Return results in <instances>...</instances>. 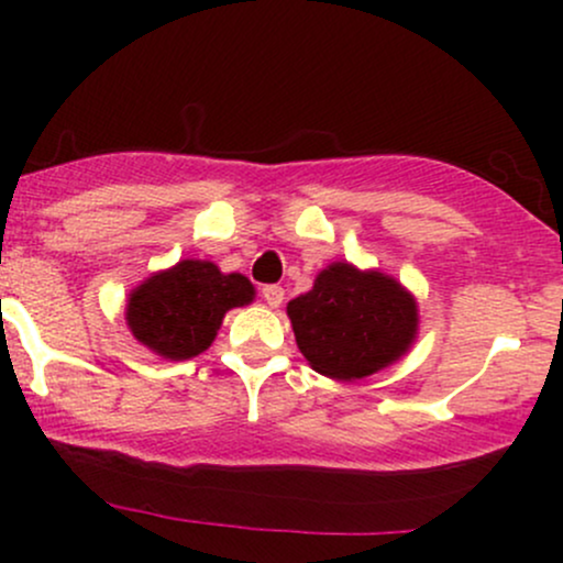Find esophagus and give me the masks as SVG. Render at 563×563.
<instances>
[{"mask_svg": "<svg viewBox=\"0 0 563 563\" xmlns=\"http://www.w3.org/2000/svg\"><path fill=\"white\" fill-rule=\"evenodd\" d=\"M283 296H286V290L280 286H262V299L267 301L269 307H280Z\"/></svg>", "mask_w": 563, "mask_h": 563, "instance_id": "1", "label": "esophagus"}]
</instances>
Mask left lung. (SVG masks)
Returning a JSON list of instances; mask_svg holds the SVG:
<instances>
[{"mask_svg":"<svg viewBox=\"0 0 563 563\" xmlns=\"http://www.w3.org/2000/svg\"><path fill=\"white\" fill-rule=\"evenodd\" d=\"M288 318L309 365L341 380L389 365L418 325L416 301L397 280L341 262L322 269L309 294L288 301Z\"/></svg>","mask_w":563,"mask_h":563,"instance_id":"8db88e82","label":"left lung"}]
</instances>
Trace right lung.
I'll return each mask as SVG.
<instances>
[{"instance_id": "obj_1", "label": "right lung", "mask_w": 563, "mask_h": 563, "mask_svg": "<svg viewBox=\"0 0 563 563\" xmlns=\"http://www.w3.org/2000/svg\"><path fill=\"white\" fill-rule=\"evenodd\" d=\"M254 299L243 275H222L217 264L185 260L147 277L129 296L126 322L134 339L169 360H190L211 346L224 312Z\"/></svg>"}]
</instances>
